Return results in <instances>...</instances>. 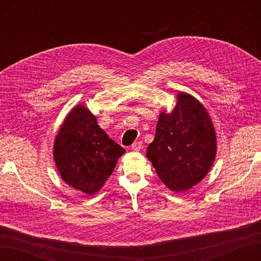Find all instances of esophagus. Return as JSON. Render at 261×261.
Masks as SVG:
<instances>
[{"mask_svg": "<svg viewBox=\"0 0 261 261\" xmlns=\"http://www.w3.org/2000/svg\"><path fill=\"white\" fill-rule=\"evenodd\" d=\"M141 148H142V142L141 141H135L131 146V149L134 151H139Z\"/></svg>", "mask_w": 261, "mask_h": 261, "instance_id": "1", "label": "esophagus"}]
</instances>
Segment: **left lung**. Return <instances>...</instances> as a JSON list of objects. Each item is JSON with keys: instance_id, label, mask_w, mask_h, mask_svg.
Wrapping results in <instances>:
<instances>
[{"instance_id": "left-lung-1", "label": "left lung", "mask_w": 261, "mask_h": 261, "mask_svg": "<svg viewBox=\"0 0 261 261\" xmlns=\"http://www.w3.org/2000/svg\"><path fill=\"white\" fill-rule=\"evenodd\" d=\"M215 154V131L206 110L190 94L179 93L173 112L159 115L148 159L164 184L180 193L204 178Z\"/></svg>"}]
</instances>
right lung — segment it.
<instances>
[{
    "mask_svg": "<svg viewBox=\"0 0 261 261\" xmlns=\"http://www.w3.org/2000/svg\"><path fill=\"white\" fill-rule=\"evenodd\" d=\"M124 152L81 104L66 116L54 143V160L62 178L88 195L101 190Z\"/></svg>",
    "mask_w": 261,
    "mask_h": 261,
    "instance_id": "add662e5",
    "label": "right lung"
}]
</instances>
